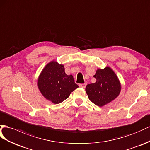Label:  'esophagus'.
I'll use <instances>...</instances> for the list:
<instances>
[{
  "mask_svg": "<svg viewBox=\"0 0 150 150\" xmlns=\"http://www.w3.org/2000/svg\"><path fill=\"white\" fill-rule=\"evenodd\" d=\"M86 85H87L86 83H80V84H79V87H82V88H85Z\"/></svg>",
  "mask_w": 150,
  "mask_h": 150,
  "instance_id": "34e87169",
  "label": "esophagus"
}]
</instances>
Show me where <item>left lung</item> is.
Here are the masks:
<instances>
[{"mask_svg": "<svg viewBox=\"0 0 150 150\" xmlns=\"http://www.w3.org/2000/svg\"><path fill=\"white\" fill-rule=\"evenodd\" d=\"M94 77L96 82L87 85L86 91L89 99L94 105L104 106L114 100L120 94V83L110 67L98 69Z\"/></svg>", "mask_w": 150, "mask_h": 150, "instance_id": "obj_1", "label": "left lung"}]
</instances>
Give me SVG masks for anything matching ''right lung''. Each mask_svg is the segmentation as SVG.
Listing matches in <instances>:
<instances>
[{"label": "right lung", "instance_id": "obj_1", "mask_svg": "<svg viewBox=\"0 0 150 150\" xmlns=\"http://www.w3.org/2000/svg\"><path fill=\"white\" fill-rule=\"evenodd\" d=\"M38 87L44 98L54 104L63 102L79 87L73 76L65 74L63 65L54 61L43 69L38 79Z\"/></svg>", "mask_w": 150, "mask_h": 150}]
</instances>
